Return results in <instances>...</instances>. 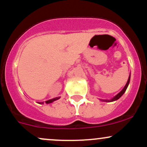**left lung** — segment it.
<instances>
[{"instance_id":"obj_1","label":"left lung","mask_w":147,"mask_h":147,"mask_svg":"<svg viewBox=\"0 0 147 147\" xmlns=\"http://www.w3.org/2000/svg\"><path fill=\"white\" fill-rule=\"evenodd\" d=\"M130 79H131V74H130V75H129V79H128V81H127V82H126V85L124 86V88H123L122 90H121L120 92H119V93L117 94V95H116L115 96V97H113V98H111V99H100V100H101V101H102V102H114V101L117 100L118 99L120 98V97H122V96L123 95V94H124V92H125V91H126V88H127L128 86H129V82H130Z\"/></svg>"}]
</instances>
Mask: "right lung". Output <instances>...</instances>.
Returning a JSON list of instances; mask_svg holds the SVG:
<instances>
[{
    "label": "right lung",
    "mask_w": 147,
    "mask_h": 147,
    "mask_svg": "<svg viewBox=\"0 0 147 147\" xmlns=\"http://www.w3.org/2000/svg\"><path fill=\"white\" fill-rule=\"evenodd\" d=\"M60 98V97H55V98H53V99H49V100H47V101H45V103H46V104H50V103H52L53 102H55V101H56V100H57V99H59ZM38 104H43V102H38Z\"/></svg>",
    "instance_id": "1"
}]
</instances>
